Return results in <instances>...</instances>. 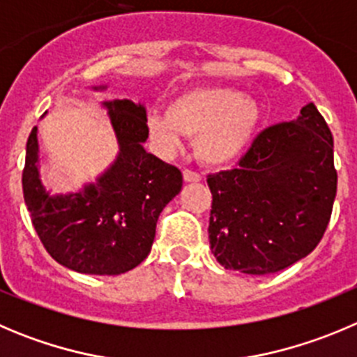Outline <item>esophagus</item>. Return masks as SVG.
Wrapping results in <instances>:
<instances>
[{
    "label": "esophagus",
    "mask_w": 357,
    "mask_h": 357,
    "mask_svg": "<svg viewBox=\"0 0 357 357\" xmlns=\"http://www.w3.org/2000/svg\"><path fill=\"white\" fill-rule=\"evenodd\" d=\"M184 181L185 182H200L202 181V175H200V173L192 172V169H185V172H184Z\"/></svg>",
    "instance_id": "34e87169"
}]
</instances>
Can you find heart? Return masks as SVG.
Instances as JSON below:
<instances>
[{"label":"heart","instance_id":"obj_1","mask_svg":"<svg viewBox=\"0 0 357 357\" xmlns=\"http://www.w3.org/2000/svg\"><path fill=\"white\" fill-rule=\"evenodd\" d=\"M261 123L260 104L230 86L191 88L175 97L165 113H150L146 129L162 153L196 136V153L205 165L237 161L253 143Z\"/></svg>","mask_w":357,"mask_h":357}]
</instances>
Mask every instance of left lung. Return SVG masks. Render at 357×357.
I'll return each instance as SVG.
<instances>
[{"label": "left lung", "instance_id": "left-lung-1", "mask_svg": "<svg viewBox=\"0 0 357 357\" xmlns=\"http://www.w3.org/2000/svg\"><path fill=\"white\" fill-rule=\"evenodd\" d=\"M336 182L333 134L315 104L264 129L237 168L207 176L215 260L260 276L305 258L328 228Z\"/></svg>", "mask_w": 357, "mask_h": 357}]
</instances>
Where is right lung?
<instances>
[{
  "label": "right lung",
  "mask_w": 357,
  "mask_h": 357,
  "mask_svg": "<svg viewBox=\"0 0 357 357\" xmlns=\"http://www.w3.org/2000/svg\"><path fill=\"white\" fill-rule=\"evenodd\" d=\"M102 104L120 146L111 168L79 192L51 196L40 182L33 127L26 143L22 192L35 231L58 264L76 273L114 276L149 257L157 219L181 192L182 173L143 149L149 129L142 104L127 99Z\"/></svg>",
  "instance_id": "right-lung-1"
}]
</instances>
